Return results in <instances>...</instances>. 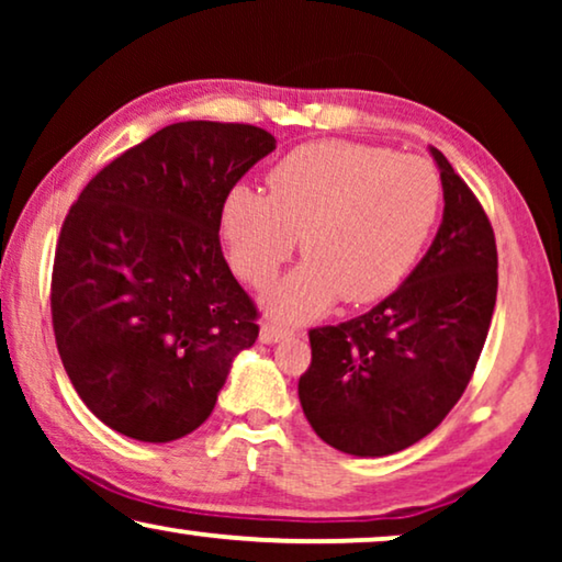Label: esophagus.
Listing matches in <instances>:
<instances>
[{
    "mask_svg": "<svg viewBox=\"0 0 562 562\" xmlns=\"http://www.w3.org/2000/svg\"><path fill=\"white\" fill-rule=\"evenodd\" d=\"M283 337H286V329L279 327V325H263V327H260V342L276 345V342H281Z\"/></svg>",
    "mask_w": 562,
    "mask_h": 562,
    "instance_id": "34e87169",
    "label": "esophagus"
}]
</instances>
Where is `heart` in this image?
Segmentation results:
<instances>
[{
  "label": "heart",
  "mask_w": 562,
  "mask_h": 562,
  "mask_svg": "<svg viewBox=\"0 0 562 562\" xmlns=\"http://www.w3.org/2000/svg\"><path fill=\"white\" fill-rule=\"evenodd\" d=\"M442 183L417 156L345 140L291 150L268 173V194L227 191L222 233L245 281L263 286L302 235L304 260L263 294L268 314L310 322L345 302L386 296L417 263L440 214Z\"/></svg>",
  "instance_id": "heart-1"
}]
</instances>
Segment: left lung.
Instances as JSON below:
<instances>
[{
	"mask_svg": "<svg viewBox=\"0 0 562 562\" xmlns=\"http://www.w3.org/2000/svg\"><path fill=\"white\" fill-rule=\"evenodd\" d=\"M440 168L442 222L425 258L371 312L310 333L299 402L319 440L383 458L432 432L479 363L496 306L494 229L450 160Z\"/></svg>",
	"mask_w": 562,
	"mask_h": 562,
	"instance_id": "8db88e82",
	"label": "left lung"
}]
</instances>
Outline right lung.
<instances>
[{
	"label": "right lung",
	"instance_id": "add662e5",
	"mask_svg": "<svg viewBox=\"0 0 562 562\" xmlns=\"http://www.w3.org/2000/svg\"><path fill=\"white\" fill-rule=\"evenodd\" d=\"M276 150L252 125L158 130L87 183L60 227L50 312L76 394L114 432L171 442L210 417L258 337L220 248L227 191Z\"/></svg>",
	"mask_w": 562,
	"mask_h": 562
}]
</instances>
